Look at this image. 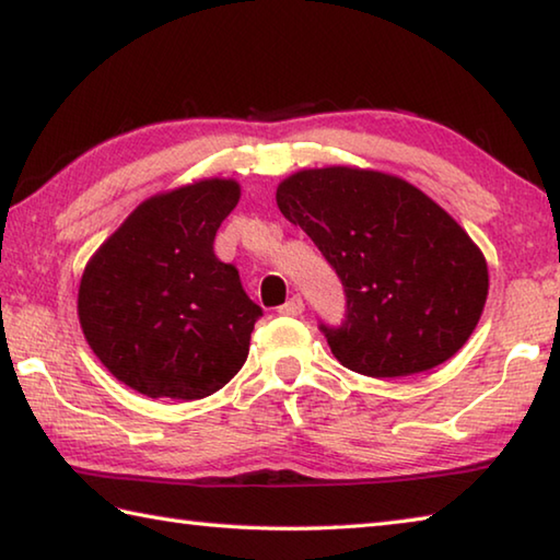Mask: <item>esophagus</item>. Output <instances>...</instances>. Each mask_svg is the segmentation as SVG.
Wrapping results in <instances>:
<instances>
[{"label": "esophagus", "instance_id": "1", "mask_svg": "<svg viewBox=\"0 0 560 560\" xmlns=\"http://www.w3.org/2000/svg\"><path fill=\"white\" fill-rule=\"evenodd\" d=\"M302 310H305V302H302L300 295H292L278 312H280V315H288V317H298V315H302Z\"/></svg>", "mask_w": 560, "mask_h": 560}]
</instances>
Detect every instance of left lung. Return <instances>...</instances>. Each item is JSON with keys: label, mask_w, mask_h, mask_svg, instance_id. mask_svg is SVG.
<instances>
[{"label": "left lung", "mask_w": 560, "mask_h": 560, "mask_svg": "<svg viewBox=\"0 0 560 560\" xmlns=\"http://www.w3.org/2000/svg\"><path fill=\"white\" fill-rule=\"evenodd\" d=\"M275 199L345 285V325L319 327L341 366L413 376L465 347L487 302V260L418 186L376 170L322 166L290 174Z\"/></svg>", "instance_id": "left-lung-1"}]
</instances>
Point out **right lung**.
I'll use <instances>...</instances> for the list:
<instances>
[{
    "label": "right lung",
    "instance_id": "obj_1",
    "mask_svg": "<svg viewBox=\"0 0 560 560\" xmlns=\"http://www.w3.org/2000/svg\"><path fill=\"white\" fill-rule=\"evenodd\" d=\"M241 199L235 179H199L142 201L88 260L78 319L110 374L150 398L215 394L248 359L262 310L213 255Z\"/></svg>",
    "mask_w": 560,
    "mask_h": 560
}]
</instances>
